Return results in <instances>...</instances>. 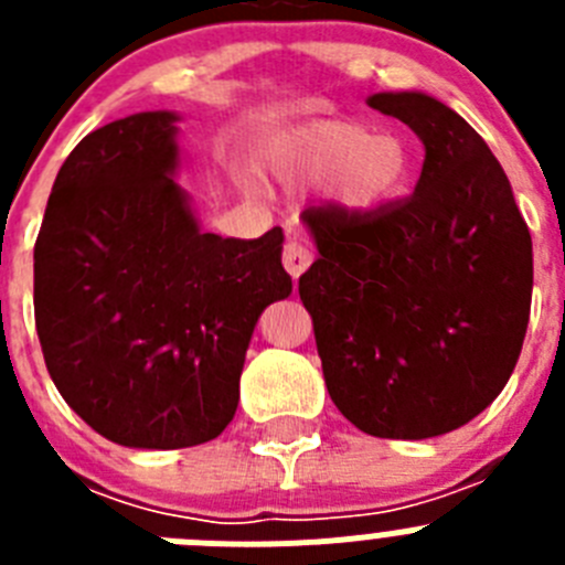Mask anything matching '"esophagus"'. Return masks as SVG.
Masks as SVG:
<instances>
[{
  "label": "esophagus",
  "mask_w": 565,
  "mask_h": 565,
  "mask_svg": "<svg viewBox=\"0 0 565 565\" xmlns=\"http://www.w3.org/2000/svg\"><path fill=\"white\" fill-rule=\"evenodd\" d=\"M313 254L308 252V246H302L297 237H291L286 243V248H282V266H286V271L291 274L294 279H299L302 274L308 271V266H311Z\"/></svg>",
  "instance_id": "1"
}]
</instances>
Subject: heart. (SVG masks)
<instances>
[{"label":"heart","mask_w":565,"mask_h":565,"mask_svg":"<svg viewBox=\"0 0 565 565\" xmlns=\"http://www.w3.org/2000/svg\"><path fill=\"white\" fill-rule=\"evenodd\" d=\"M274 172L291 183L326 181L328 201L344 217H371L411 181L413 158L396 132H373L353 118H317L274 149Z\"/></svg>","instance_id":"b5f03b06"}]
</instances>
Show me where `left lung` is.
<instances>
[{"label": "left lung", "mask_w": 565, "mask_h": 565, "mask_svg": "<svg viewBox=\"0 0 565 565\" xmlns=\"http://www.w3.org/2000/svg\"><path fill=\"white\" fill-rule=\"evenodd\" d=\"M367 104L418 135L422 174L371 217L302 214L319 257L299 299L339 413L367 436L418 441L472 422L515 371L532 237L507 172L456 109L416 89Z\"/></svg>", "instance_id": "1"}]
</instances>
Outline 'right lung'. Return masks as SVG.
<instances>
[{"label":"right lung","instance_id":"1","mask_svg":"<svg viewBox=\"0 0 565 565\" xmlns=\"http://www.w3.org/2000/svg\"><path fill=\"white\" fill-rule=\"evenodd\" d=\"M181 115L135 113L62 163L33 248L44 364L109 441L181 450L226 430L259 313L291 294L282 228L209 234L181 169Z\"/></svg>","mask_w":565,"mask_h":565}]
</instances>
